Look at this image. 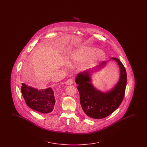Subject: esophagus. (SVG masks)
<instances>
[{
  "label": "esophagus",
  "mask_w": 147,
  "mask_h": 147,
  "mask_svg": "<svg viewBox=\"0 0 147 147\" xmlns=\"http://www.w3.org/2000/svg\"><path fill=\"white\" fill-rule=\"evenodd\" d=\"M73 79H68L67 80V82H66V84L67 85H71V84H73Z\"/></svg>",
  "instance_id": "esophagus-1"
}]
</instances>
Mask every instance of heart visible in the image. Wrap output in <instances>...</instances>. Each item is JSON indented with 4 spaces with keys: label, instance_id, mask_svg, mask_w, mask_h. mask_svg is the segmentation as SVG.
Masks as SVG:
<instances>
[{
    "label": "heart",
    "instance_id": "obj_1",
    "mask_svg": "<svg viewBox=\"0 0 147 147\" xmlns=\"http://www.w3.org/2000/svg\"><path fill=\"white\" fill-rule=\"evenodd\" d=\"M97 51L98 49L95 48L81 46L72 52L71 57L76 61H85L92 58ZM97 56L98 57H101L103 56V53L102 52H98Z\"/></svg>",
    "mask_w": 147,
    "mask_h": 147
}]
</instances>
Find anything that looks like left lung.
<instances>
[{
    "label": "left lung",
    "mask_w": 147,
    "mask_h": 147,
    "mask_svg": "<svg viewBox=\"0 0 147 147\" xmlns=\"http://www.w3.org/2000/svg\"><path fill=\"white\" fill-rule=\"evenodd\" d=\"M111 60L118 64L120 68L119 81L110 90L106 92L98 90L92 82L94 73L103 69ZM76 82L80 95V102L84 113L91 119L105 118L114 112L121 105L125 93L127 73L122 62L116 58L102 62L94 69H88L78 74Z\"/></svg>",
    "instance_id": "left-lung-1"
}]
</instances>
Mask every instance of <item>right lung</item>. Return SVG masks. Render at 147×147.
Here are the masks:
<instances>
[{
  "instance_id": "1",
  "label": "right lung",
  "mask_w": 147,
  "mask_h": 147,
  "mask_svg": "<svg viewBox=\"0 0 147 147\" xmlns=\"http://www.w3.org/2000/svg\"><path fill=\"white\" fill-rule=\"evenodd\" d=\"M21 91L26 104L31 109L42 113L53 111L56 99L52 88L38 90L22 83Z\"/></svg>"
}]
</instances>
